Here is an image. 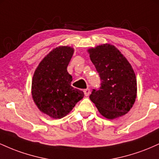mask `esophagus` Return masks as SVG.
Listing matches in <instances>:
<instances>
[{
    "label": "esophagus",
    "instance_id": "obj_1",
    "mask_svg": "<svg viewBox=\"0 0 159 159\" xmlns=\"http://www.w3.org/2000/svg\"><path fill=\"white\" fill-rule=\"evenodd\" d=\"M84 95L86 96H88L90 93V90L88 88L85 89V90H84Z\"/></svg>",
    "mask_w": 159,
    "mask_h": 159
}]
</instances>
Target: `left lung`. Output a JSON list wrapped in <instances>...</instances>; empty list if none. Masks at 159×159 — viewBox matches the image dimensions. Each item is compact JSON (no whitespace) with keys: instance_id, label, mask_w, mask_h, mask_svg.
I'll use <instances>...</instances> for the list:
<instances>
[{"instance_id":"left-lung-1","label":"left lung","mask_w":159,"mask_h":159,"mask_svg":"<svg viewBox=\"0 0 159 159\" xmlns=\"http://www.w3.org/2000/svg\"><path fill=\"white\" fill-rule=\"evenodd\" d=\"M87 52L102 81L99 89L93 90L90 100L107 119L127 114L137 96L136 76L132 66L114 45H100Z\"/></svg>"}]
</instances>
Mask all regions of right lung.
<instances>
[{"label":"right lung","mask_w":159,"mask_h":159,"mask_svg":"<svg viewBox=\"0 0 159 159\" xmlns=\"http://www.w3.org/2000/svg\"><path fill=\"white\" fill-rule=\"evenodd\" d=\"M74 49L69 46L54 48L39 63L33 76L31 93L41 112L61 119L84 96L83 91L71 86L72 77L67 72Z\"/></svg>","instance_id":"add662e5"}]
</instances>
